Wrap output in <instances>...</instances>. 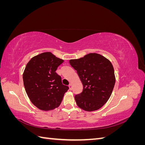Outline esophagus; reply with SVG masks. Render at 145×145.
Returning a JSON list of instances; mask_svg holds the SVG:
<instances>
[{
  "label": "esophagus",
  "instance_id": "obj_1",
  "mask_svg": "<svg viewBox=\"0 0 145 145\" xmlns=\"http://www.w3.org/2000/svg\"><path fill=\"white\" fill-rule=\"evenodd\" d=\"M69 90H72V85L71 83H70V84L69 85Z\"/></svg>",
  "mask_w": 145,
  "mask_h": 145
}]
</instances>
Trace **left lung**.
I'll return each instance as SVG.
<instances>
[{"instance_id": "obj_1", "label": "left lung", "mask_w": 145, "mask_h": 145, "mask_svg": "<svg viewBox=\"0 0 145 145\" xmlns=\"http://www.w3.org/2000/svg\"><path fill=\"white\" fill-rule=\"evenodd\" d=\"M69 62L77 71L83 87L82 93L74 97L77 106L86 111L102 108L110 97L116 82L111 62L97 53Z\"/></svg>"}]
</instances>
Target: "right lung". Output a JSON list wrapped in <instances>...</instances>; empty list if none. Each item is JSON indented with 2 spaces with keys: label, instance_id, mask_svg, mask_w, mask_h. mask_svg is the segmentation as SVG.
<instances>
[{
  "label": "right lung",
  "instance_id": "add662e5",
  "mask_svg": "<svg viewBox=\"0 0 145 145\" xmlns=\"http://www.w3.org/2000/svg\"><path fill=\"white\" fill-rule=\"evenodd\" d=\"M63 62L50 52L33 57L27 64L23 74L24 85L29 100L42 111H51L59 106L69 89L63 85L56 72Z\"/></svg>",
  "mask_w": 145,
  "mask_h": 145
}]
</instances>
